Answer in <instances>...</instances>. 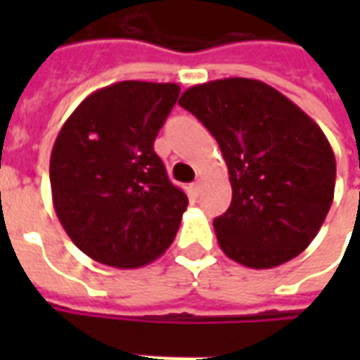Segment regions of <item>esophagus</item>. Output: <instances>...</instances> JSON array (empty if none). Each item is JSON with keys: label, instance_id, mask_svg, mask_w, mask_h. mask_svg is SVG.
I'll return each mask as SVG.
<instances>
[{"label": "esophagus", "instance_id": "esophagus-1", "mask_svg": "<svg viewBox=\"0 0 360 360\" xmlns=\"http://www.w3.org/2000/svg\"><path fill=\"white\" fill-rule=\"evenodd\" d=\"M202 188H204V179H196L193 185H191V191L195 193V195H200L202 193Z\"/></svg>", "mask_w": 360, "mask_h": 360}]
</instances>
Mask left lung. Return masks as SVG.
Here are the masks:
<instances>
[{"mask_svg":"<svg viewBox=\"0 0 360 360\" xmlns=\"http://www.w3.org/2000/svg\"><path fill=\"white\" fill-rule=\"evenodd\" d=\"M218 141L231 204L214 219L227 257L268 270L301 255L333 200L335 156L322 129L289 98L255 79H219L183 92Z\"/></svg>","mask_w":360,"mask_h":360,"instance_id":"1","label":"left lung"}]
</instances>
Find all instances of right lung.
<instances>
[{
	"label": "right lung",
	"instance_id": "1",
	"mask_svg": "<svg viewBox=\"0 0 360 360\" xmlns=\"http://www.w3.org/2000/svg\"><path fill=\"white\" fill-rule=\"evenodd\" d=\"M181 89L123 81L92 92L69 115L50 158L53 208L79 249L113 268H141L177 235L187 195L154 141Z\"/></svg>",
	"mask_w": 360,
	"mask_h": 360
}]
</instances>
